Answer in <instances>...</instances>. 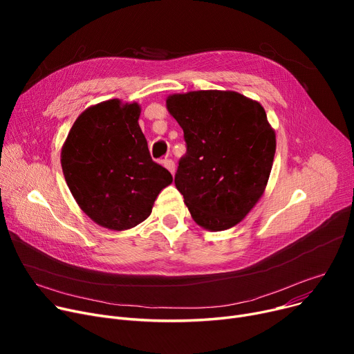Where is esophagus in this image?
Wrapping results in <instances>:
<instances>
[{
    "label": "esophagus",
    "instance_id": "1",
    "mask_svg": "<svg viewBox=\"0 0 354 354\" xmlns=\"http://www.w3.org/2000/svg\"><path fill=\"white\" fill-rule=\"evenodd\" d=\"M163 165L167 171H169L172 175L175 174V162L172 159H165L163 160Z\"/></svg>",
    "mask_w": 354,
    "mask_h": 354
}]
</instances>
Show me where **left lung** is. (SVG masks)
<instances>
[{
  "instance_id": "1",
  "label": "left lung",
  "mask_w": 354,
  "mask_h": 354,
  "mask_svg": "<svg viewBox=\"0 0 354 354\" xmlns=\"http://www.w3.org/2000/svg\"><path fill=\"white\" fill-rule=\"evenodd\" d=\"M166 107L183 130L187 153L175 185L202 228L224 231L263 196L275 155L264 107L236 91L171 95Z\"/></svg>"
}]
</instances>
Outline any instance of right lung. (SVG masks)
I'll use <instances>...</instances> for the list:
<instances>
[{
  "label": "right lung",
  "mask_w": 354,
  "mask_h": 354,
  "mask_svg": "<svg viewBox=\"0 0 354 354\" xmlns=\"http://www.w3.org/2000/svg\"><path fill=\"white\" fill-rule=\"evenodd\" d=\"M140 106L119 99L86 109L62 149V167L71 195L100 227L133 228L174 178L153 162L139 126Z\"/></svg>",
  "instance_id": "right-lung-1"
}]
</instances>
